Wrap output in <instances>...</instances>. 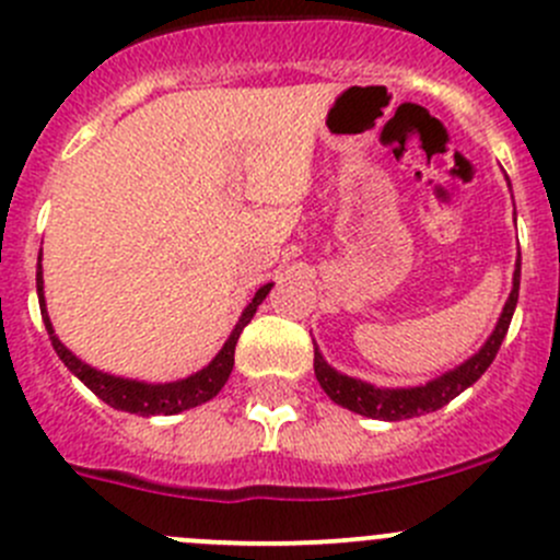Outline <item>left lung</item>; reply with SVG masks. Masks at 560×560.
I'll return each mask as SVG.
<instances>
[{
    "label": "left lung",
    "mask_w": 560,
    "mask_h": 560,
    "mask_svg": "<svg viewBox=\"0 0 560 560\" xmlns=\"http://www.w3.org/2000/svg\"><path fill=\"white\" fill-rule=\"evenodd\" d=\"M517 292H521V259H517L510 301H506L499 325H495L493 336L488 338V343H485L474 358H468L466 363L457 365L455 371L428 382V385L404 387V389L374 387L369 385V382H360V380H352V376L338 374V371L330 369V365L325 363V358L314 349L316 382H319V387L325 389V393L330 395V400H336L338 406H343V409L349 411H358V415L363 417H374V420H389V422L409 420V417L442 409V406H447L455 395H460L463 389L471 387L474 382L488 371V365L493 363L495 352H499L501 341H504L506 330H510L512 314H515V306H517Z\"/></svg>",
    "instance_id": "left-lung-1"
}]
</instances>
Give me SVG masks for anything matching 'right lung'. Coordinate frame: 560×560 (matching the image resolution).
<instances>
[{"mask_svg": "<svg viewBox=\"0 0 560 560\" xmlns=\"http://www.w3.org/2000/svg\"><path fill=\"white\" fill-rule=\"evenodd\" d=\"M273 284H265L262 290H257V295L252 298V303L246 306V312L241 314L238 325L230 332L228 343L222 347V352L211 360L202 371L186 376L180 382H171V385H145V382H132V380H118V376H107L103 371L92 369V365L81 363L59 338L54 336V327H50L48 314H45V301H43V268L37 265V295H39V312H43L45 330H48L50 343H54L56 354L61 358V363L78 376L89 389H92L97 398H103L107 406L118 411H129V415L151 417V415H178V411L191 409V406H200L206 400H211L219 389L228 382L230 371L235 363V343H238L244 327L252 322L254 312H257L259 303L265 301V295L270 292Z\"/></svg>", "mask_w": 560, "mask_h": 560, "instance_id": "right-lung-1", "label": "right lung"}]
</instances>
